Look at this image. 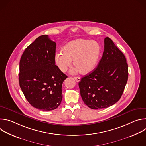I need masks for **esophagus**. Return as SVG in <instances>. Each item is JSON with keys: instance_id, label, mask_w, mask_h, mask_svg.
Returning <instances> with one entry per match:
<instances>
[{"instance_id": "obj_1", "label": "esophagus", "mask_w": 146, "mask_h": 146, "mask_svg": "<svg viewBox=\"0 0 146 146\" xmlns=\"http://www.w3.org/2000/svg\"><path fill=\"white\" fill-rule=\"evenodd\" d=\"M74 79H75V80L77 81V82H79L80 81V80H81V78H80V77H74Z\"/></svg>"}]
</instances>
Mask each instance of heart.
Wrapping results in <instances>:
<instances>
[{
	"label": "heart",
	"mask_w": 146,
	"mask_h": 146,
	"mask_svg": "<svg viewBox=\"0 0 146 146\" xmlns=\"http://www.w3.org/2000/svg\"><path fill=\"white\" fill-rule=\"evenodd\" d=\"M63 52L58 51L54 55V61L58 69L65 72L72 64L76 66L71 72L77 71L87 74L96 67L100 54V47L96 41L86 39H76L70 41L63 48Z\"/></svg>",
	"instance_id": "1"
}]
</instances>
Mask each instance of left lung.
<instances>
[{
	"label": "left lung",
	"instance_id": "left-lung-1",
	"mask_svg": "<svg viewBox=\"0 0 146 146\" xmlns=\"http://www.w3.org/2000/svg\"><path fill=\"white\" fill-rule=\"evenodd\" d=\"M104 43V51L97 68L78 83L82 100L95 110L107 108L117 102L128 78L125 56L109 37L105 38Z\"/></svg>",
	"mask_w": 146,
	"mask_h": 146
}]
</instances>
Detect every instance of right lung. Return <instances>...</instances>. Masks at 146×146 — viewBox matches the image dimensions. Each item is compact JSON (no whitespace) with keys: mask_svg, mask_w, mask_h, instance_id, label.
I'll list each match as a JSON object with an SVG mask.
<instances>
[{"mask_svg":"<svg viewBox=\"0 0 146 146\" xmlns=\"http://www.w3.org/2000/svg\"><path fill=\"white\" fill-rule=\"evenodd\" d=\"M56 46L48 35H41L20 59L19 86L28 102L40 110H53L62 99V85L68 76L55 65Z\"/></svg>","mask_w":146,"mask_h":146,"instance_id":"1","label":"right lung"}]
</instances>
